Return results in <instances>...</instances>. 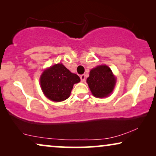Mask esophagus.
<instances>
[{"mask_svg":"<svg viewBox=\"0 0 156 156\" xmlns=\"http://www.w3.org/2000/svg\"><path fill=\"white\" fill-rule=\"evenodd\" d=\"M80 79H81V82H84L85 81V75L84 74H82V75H80Z\"/></svg>","mask_w":156,"mask_h":156,"instance_id":"1","label":"esophagus"}]
</instances>
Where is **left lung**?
<instances>
[{"mask_svg": "<svg viewBox=\"0 0 156 156\" xmlns=\"http://www.w3.org/2000/svg\"><path fill=\"white\" fill-rule=\"evenodd\" d=\"M87 82L96 97H106L112 92L116 79L112 70L106 65H100L90 71Z\"/></svg>", "mask_w": 156, "mask_h": 156, "instance_id": "left-lung-1", "label": "left lung"}]
</instances>
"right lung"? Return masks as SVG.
Instances as JSON below:
<instances>
[{
    "label": "right lung",
    "instance_id": "right-lung-1",
    "mask_svg": "<svg viewBox=\"0 0 156 156\" xmlns=\"http://www.w3.org/2000/svg\"><path fill=\"white\" fill-rule=\"evenodd\" d=\"M80 82L62 64H57L42 73L40 84L44 95L54 101H62L69 97L74 84Z\"/></svg>",
    "mask_w": 156,
    "mask_h": 156
}]
</instances>
